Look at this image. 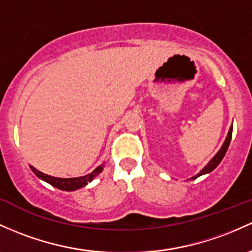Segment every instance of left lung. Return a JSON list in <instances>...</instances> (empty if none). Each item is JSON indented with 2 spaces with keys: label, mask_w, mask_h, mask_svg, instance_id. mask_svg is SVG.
Here are the masks:
<instances>
[{
  "label": "left lung",
  "mask_w": 252,
  "mask_h": 252,
  "mask_svg": "<svg viewBox=\"0 0 252 252\" xmlns=\"http://www.w3.org/2000/svg\"><path fill=\"white\" fill-rule=\"evenodd\" d=\"M232 130H233V126H229V130H228L227 136H226L225 141H223L222 146H221V148L219 149V152H218V153L215 154V156L213 157L211 160H209L208 164H207L206 166H204V167L202 168V170H201L200 172L197 173V175L193 176L191 179H195V178H197V177H200V176H202V175H207V173L212 172V171L214 170V168L217 167L218 165L220 164L221 160H222L223 157H225L226 152H227L228 146H229V142H231V139H232Z\"/></svg>",
  "instance_id": "obj_1"
}]
</instances>
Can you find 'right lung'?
Wrapping results in <instances>:
<instances>
[{"mask_svg":"<svg viewBox=\"0 0 252 252\" xmlns=\"http://www.w3.org/2000/svg\"><path fill=\"white\" fill-rule=\"evenodd\" d=\"M30 167H31L33 173H34L38 178L41 179V181L46 182V183L51 184L52 187L57 188V189L60 190H63V191H75V190L81 189V188L86 187L90 182H92L93 179H94L95 177L103 171L104 164H101L100 166L94 168V170H93L91 173H88V175L82 176V177H76V178H57V177H52L40 172V171H38L37 168L31 166V165H30Z\"/></svg>","mask_w":252,"mask_h":252,"instance_id":"add662e5","label":"right lung"}]
</instances>
